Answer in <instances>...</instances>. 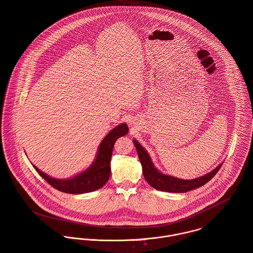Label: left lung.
I'll list each match as a JSON object with an SVG mask.
<instances>
[{
  "mask_svg": "<svg viewBox=\"0 0 253 253\" xmlns=\"http://www.w3.org/2000/svg\"><path fill=\"white\" fill-rule=\"evenodd\" d=\"M134 145L136 147L138 157L140 159V163L142 165L143 175L147 183L156 190L168 193H186L195 189H198L204 185H206L209 181H211L217 171L220 169L223 163H220L215 169L211 172L193 180H183L170 175H166L160 172L154 166L153 161L146 151V149L141 146V144L137 140H133Z\"/></svg>",
  "mask_w": 253,
  "mask_h": 253,
  "instance_id": "left-lung-1",
  "label": "left lung"
}]
</instances>
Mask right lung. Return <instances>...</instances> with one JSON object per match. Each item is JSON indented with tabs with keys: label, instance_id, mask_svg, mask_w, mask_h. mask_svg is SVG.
<instances>
[{
	"label": "right lung",
	"instance_id": "add662e5",
	"mask_svg": "<svg viewBox=\"0 0 253 253\" xmlns=\"http://www.w3.org/2000/svg\"><path fill=\"white\" fill-rule=\"evenodd\" d=\"M128 126L121 123L114 127L101 141L96 152V157L91 165L81 173L68 179H55L42 172L35 165L36 171L54 189L73 195L94 192L102 188L110 177V161L116 140L128 134Z\"/></svg>",
	"mask_w": 253,
	"mask_h": 253
}]
</instances>
